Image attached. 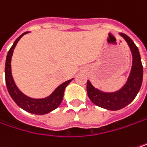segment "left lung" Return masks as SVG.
Masks as SVG:
<instances>
[{
    "mask_svg": "<svg viewBox=\"0 0 147 147\" xmlns=\"http://www.w3.org/2000/svg\"><path fill=\"white\" fill-rule=\"evenodd\" d=\"M125 38L132 54V66L125 84L119 90L113 92H105L94 87L87 80V95L95 105L108 110H119L125 108L135 99L140 91L143 79V66L139 49L132 39L126 34L120 33Z\"/></svg>",
    "mask_w": 147,
    "mask_h": 147,
    "instance_id": "8db88e82",
    "label": "left lung"
}]
</instances>
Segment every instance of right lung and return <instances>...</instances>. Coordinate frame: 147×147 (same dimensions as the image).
<instances>
[{
  "label": "right lung",
  "mask_w": 147,
  "mask_h": 147,
  "mask_svg": "<svg viewBox=\"0 0 147 147\" xmlns=\"http://www.w3.org/2000/svg\"><path fill=\"white\" fill-rule=\"evenodd\" d=\"M28 32L23 33L20 35L16 41L14 42L13 45L11 47L10 50L8 51L6 60V65H5V78H6V85L7 87V91L11 97V98L14 102L22 109L23 110L28 112V113H34V114H46L49 113L55 109H57L62 102L63 97H64V92L67 85L71 82L72 79L68 80L65 82L64 83L60 84L49 96L44 98H30L24 93H22L18 87H17L12 75H11V56L13 54V50L17 45L18 42L20 40V38L24 35L28 34Z\"/></svg>",
  "instance_id": "right-lung-1"
}]
</instances>
